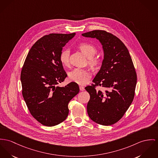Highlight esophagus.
Returning <instances> with one entry per match:
<instances>
[{"label":"esophagus","mask_w":158,"mask_h":158,"mask_svg":"<svg viewBox=\"0 0 158 158\" xmlns=\"http://www.w3.org/2000/svg\"><path fill=\"white\" fill-rule=\"evenodd\" d=\"M79 88H80L81 91H84L85 90V88L84 86H80Z\"/></svg>","instance_id":"34e87169"}]
</instances>
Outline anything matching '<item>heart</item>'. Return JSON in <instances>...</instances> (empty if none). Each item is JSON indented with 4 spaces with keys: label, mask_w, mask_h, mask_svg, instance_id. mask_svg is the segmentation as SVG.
I'll return each instance as SVG.
<instances>
[{
    "label": "heart",
    "mask_w": 158,
    "mask_h": 158,
    "mask_svg": "<svg viewBox=\"0 0 158 158\" xmlns=\"http://www.w3.org/2000/svg\"><path fill=\"white\" fill-rule=\"evenodd\" d=\"M78 48L81 50V51L87 58H89V64L90 65L94 67L97 65L98 60L97 58H93L97 52V49L93 45L88 43H82L78 45ZM69 58L70 50L67 49H63L60 55V60L63 65H69ZM91 73L88 70L79 68L74 69L69 74L70 79L79 85H85L88 83L91 78Z\"/></svg>",
    "instance_id": "heart-1"
}]
</instances>
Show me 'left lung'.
I'll return each mask as SVG.
<instances>
[{"instance_id": "1", "label": "left lung", "mask_w": 158, "mask_h": 158, "mask_svg": "<svg viewBox=\"0 0 158 158\" xmlns=\"http://www.w3.org/2000/svg\"><path fill=\"white\" fill-rule=\"evenodd\" d=\"M82 35L98 40L104 54L94 84L85 88L90 95L88 116L99 124L112 125L122 118L133 101L137 81L133 62L124 43L112 34L95 30ZM96 85L102 89L97 90Z\"/></svg>"}]
</instances>
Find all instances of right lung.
<instances>
[{
  "label": "right lung",
  "mask_w": 158,
  "mask_h": 158,
  "mask_svg": "<svg viewBox=\"0 0 158 158\" xmlns=\"http://www.w3.org/2000/svg\"><path fill=\"white\" fill-rule=\"evenodd\" d=\"M75 33L50 34L39 39L30 49L20 79L22 94L31 115L46 126H56L67 117L69 102L79 92L76 82L56 86L67 74L60 55Z\"/></svg>",
  "instance_id": "right-lung-1"
}]
</instances>
